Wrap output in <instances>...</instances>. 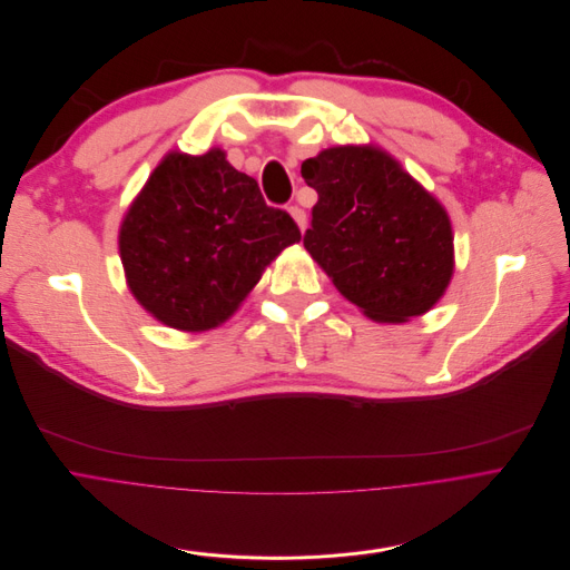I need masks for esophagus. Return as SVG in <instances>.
<instances>
[{"label":"esophagus","mask_w":570,"mask_h":570,"mask_svg":"<svg viewBox=\"0 0 570 570\" xmlns=\"http://www.w3.org/2000/svg\"><path fill=\"white\" fill-rule=\"evenodd\" d=\"M289 215L294 217V222L298 224L301 232L307 229V215H305V210H303L298 204H292V206H289Z\"/></svg>","instance_id":"34e87169"}]
</instances>
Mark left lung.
Wrapping results in <instances>:
<instances>
[{
  "label": "left lung",
  "mask_w": 570,
  "mask_h": 570,
  "mask_svg": "<svg viewBox=\"0 0 570 570\" xmlns=\"http://www.w3.org/2000/svg\"><path fill=\"white\" fill-rule=\"evenodd\" d=\"M301 175L318 195L303 245L334 287L377 323L429 312L453 274L442 204L373 146L327 148Z\"/></svg>",
  "instance_id": "obj_1"
}]
</instances>
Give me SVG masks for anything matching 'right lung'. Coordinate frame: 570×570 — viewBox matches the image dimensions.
Here are the masks:
<instances>
[{
	"label": "right lung",
	"mask_w": 570,
	"mask_h": 570,
	"mask_svg": "<svg viewBox=\"0 0 570 570\" xmlns=\"http://www.w3.org/2000/svg\"><path fill=\"white\" fill-rule=\"evenodd\" d=\"M301 240L287 210L219 148L170 153L132 202L119 252L135 298L161 323L202 332L229 318L265 267Z\"/></svg>",
	"instance_id": "right-lung-1"
}]
</instances>
